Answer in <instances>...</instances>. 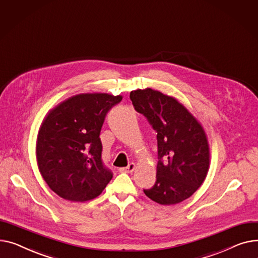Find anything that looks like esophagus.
I'll list each match as a JSON object with an SVG mask.
<instances>
[{"mask_svg": "<svg viewBox=\"0 0 258 258\" xmlns=\"http://www.w3.org/2000/svg\"><path fill=\"white\" fill-rule=\"evenodd\" d=\"M134 169H135V163L131 162L128 164V166H126V168H119L118 171L120 173H132L134 171Z\"/></svg>", "mask_w": 258, "mask_h": 258, "instance_id": "1", "label": "esophagus"}]
</instances>
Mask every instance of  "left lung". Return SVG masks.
<instances>
[{
	"label": "left lung",
	"instance_id": "1",
	"mask_svg": "<svg viewBox=\"0 0 258 258\" xmlns=\"http://www.w3.org/2000/svg\"><path fill=\"white\" fill-rule=\"evenodd\" d=\"M130 99L157 132L156 182L144 192L161 205L184 201L201 186L209 169L203 127L182 104L158 90L136 89Z\"/></svg>",
	"mask_w": 258,
	"mask_h": 258
}]
</instances>
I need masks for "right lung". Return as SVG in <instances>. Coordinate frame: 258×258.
<instances>
[{
  "label": "right lung",
  "mask_w": 258,
  "mask_h": 258,
  "mask_svg": "<svg viewBox=\"0 0 258 258\" xmlns=\"http://www.w3.org/2000/svg\"><path fill=\"white\" fill-rule=\"evenodd\" d=\"M122 96L80 94L52 109L38 131L36 159L49 187L61 198H97L112 178L102 161L100 132L107 112Z\"/></svg>",
  "instance_id": "1"
}]
</instances>
